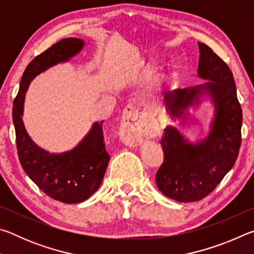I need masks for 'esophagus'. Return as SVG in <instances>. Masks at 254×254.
Here are the masks:
<instances>
[{
    "label": "esophagus",
    "mask_w": 254,
    "mask_h": 254,
    "mask_svg": "<svg viewBox=\"0 0 254 254\" xmlns=\"http://www.w3.org/2000/svg\"><path fill=\"white\" fill-rule=\"evenodd\" d=\"M128 122L127 123L126 130V142L130 145H136L142 141V136L145 132V127L141 120L140 114H132L130 115Z\"/></svg>",
    "instance_id": "1"
}]
</instances>
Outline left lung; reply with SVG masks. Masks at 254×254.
<instances>
[{
  "label": "left lung",
  "mask_w": 254,
  "mask_h": 254,
  "mask_svg": "<svg viewBox=\"0 0 254 254\" xmlns=\"http://www.w3.org/2000/svg\"><path fill=\"white\" fill-rule=\"evenodd\" d=\"M198 47V75L212 81L168 92L163 98L173 117H180L203 94L212 97L216 109L212 131L198 144L187 143L173 127L163 131L160 143L165 159L156 183L163 195L180 203L200 200L210 194L234 166L242 142V109L233 74L212 48L201 42Z\"/></svg>",
  "instance_id": "left-lung-1"
}]
</instances>
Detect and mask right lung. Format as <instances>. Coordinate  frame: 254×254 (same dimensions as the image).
Returning a JSON list of instances; mask_svg holds the SVG:
<instances>
[{"label":"right lung","instance_id":"obj_1","mask_svg":"<svg viewBox=\"0 0 254 254\" xmlns=\"http://www.w3.org/2000/svg\"><path fill=\"white\" fill-rule=\"evenodd\" d=\"M83 40L77 38H66L38 55L25 68L12 111L16 149L25 174L46 195L66 204L86 200L101 186L110 161L103 133L104 121L94 124L92 130L74 150L51 154L30 139L21 115L25 92L31 79L48 67L72 57L83 48Z\"/></svg>","mask_w":254,"mask_h":254}]
</instances>
